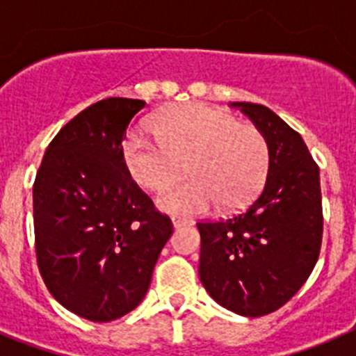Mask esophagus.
I'll return each mask as SVG.
<instances>
[{
	"instance_id": "1",
	"label": "esophagus",
	"mask_w": 356,
	"mask_h": 356,
	"mask_svg": "<svg viewBox=\"0 0 356 356\" xmlns=\"http://www.w3.org/2000/svg\"><path fill=\"white\" fill-rule=\"evenodd\" d=\"M187 225V221H184V219H172V226H175V229L181 228V226Z\"/></svg>"
}]
</instances>
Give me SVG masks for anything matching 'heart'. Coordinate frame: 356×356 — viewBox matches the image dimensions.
Instances as JSON below:
<instances>
[{"instance_id":"obj_1","label":"heart","mask_w":356,"mask_h":356,"mask_svg":"<svg viewBox=\"0 0 356 356\" xmlns=\"http://www.w3.org/2000/svg\"><path fill=\"white\" fill-rule=\"evenodd\" d=\"M156 139L131 131L121 144L122 165L131 180L160 191L179 172L189 176L163 189L156 203L163 212L197 216L217 205L241 209L259 193L269 165V146L250 122L203 103L165 110L151 124Z\"/></svg>"}]
</instances>
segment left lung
I'll use <instances>...</instances> for the list:
<instances>
[{"label":"left lung","instance_id":"obj_1","mask_svg":"<svg viewBox=\"0 0 356 356\" xmlns=\"http://www.w3.org/2000/svg\"><path fill=\"white\" fill-rule=\"evenodd\" d=\"M253 121L269 146L257 200L241 213L200 221V278L221 307L260 317L284 307L319 259L323 201L319 168L301 135L257 103H229Z\"/></svg>","mask_w":356,"mask_h":356}]
</instances>
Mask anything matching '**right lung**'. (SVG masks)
<instances>
[{"instance_id": "obj_1", "label": "right lung", "mask_w": 356, "mask_h": 356, "mask_svg": "<svg viewBox=\"0 0 356 356\" xmlns=\"http://www.w3.org/2000/svg\"><path fill=\"white\" fill-rule=\"evenodd\" d=\"M143 99L106 97L81 110L49 143L33 184L37 266L72 314L108 323L146 296L172 222L121 160Z\"/></svg>"}]
</instances>
